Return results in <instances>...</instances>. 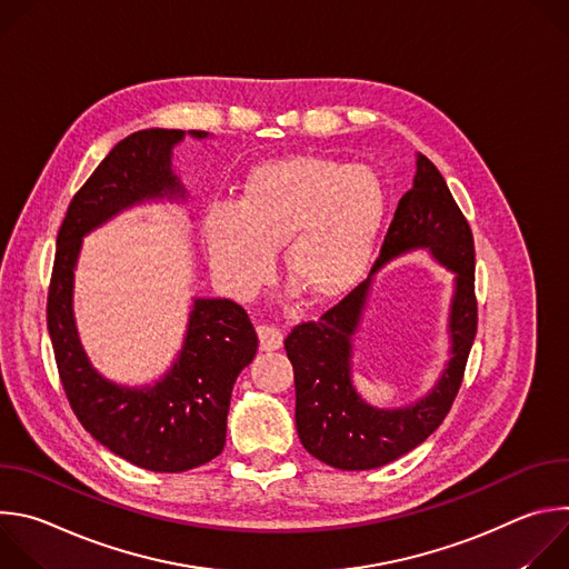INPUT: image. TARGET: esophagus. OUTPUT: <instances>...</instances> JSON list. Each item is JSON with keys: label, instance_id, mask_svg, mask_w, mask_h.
I'll return each mask as SVG.
<instances>
[{"label": "esophagus", "instance_id": "obj_1", "mask_svg": "<svg viewBox=\"0 0 569 569\" xmlns=\"http://www.w3.org/2000/svg\"><path fill=\"white\" fill-rule=\"evenodd\" d=\"M257 333H259L261 351H279L283 347V336L274 327H266L263 323V327L257 329Z\"/></svg>", "mask_w": 569, "mask_h": 569}]
</instances>
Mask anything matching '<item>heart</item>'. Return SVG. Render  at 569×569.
Instances as JSON below:
<instances>
[{"label":"heart","mask_w":569,"mask_h":569,"mask_svg":"<svg viewBox=\"0 0 569 569\" xmlns=\"http://www.w3.org/2000/svg\"><path fill=\"white\" fill-rule=\"evenodd\" d=\"M385 213V187L369 167L299 154L254 167L236 202L204 209L202 233L213 277L236 299L259 295L281 248L286 274L331 303L365 279Z\"/></svg>","instance_id":"1"}]
</instances>
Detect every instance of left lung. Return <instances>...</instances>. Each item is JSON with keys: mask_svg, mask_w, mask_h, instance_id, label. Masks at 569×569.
Instances as JSON below:
<instances>
[{"mask_svg": "<svg viewBox=\"0 0 569 569\" xmlns=\"http://www.w3.org/2000/svg\"><path fill=\"white\" fill-rule=\"evenodd\" d=\"M412 251H426L453 274L449 307V360L436 385L417 401L378 409L352 382L355 336L368 305L375 274ZM477 331L475 246L443 176L417 152L412 189L396 207L380 259L367 281L319 321L297 327L286 338L295 369V423L303 448L340 470L380 468L421 446L446 419L459 391Z\"/></svg>", "mask_w": 569, "mask_h": 569, "instance_id": "left-lung-1", "label": "left lung"}]
</instances>
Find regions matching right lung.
Instances as JSON below:
<instances>
[{
  "instance_id": "add662e5",
  "label": "right lung",
  "mask_w": 569,
  "mask_h": 569,
  "mask_svg": "<svg viewBox=\"0 0 569 569\" xmlns=\"http://www.w3.org/2000/svg\"><path fill=\"white\" fill-rule=\"evenodd\" d=\"M184 137L200 141L211 134L148 128L110 150L67 209L47 303L56 365L73 415L110 452L152 472H184L222 452L231 389L257 356V331L236 301L191 297L171 367L152 382L121 385L92 365L80 342L73 281L88 233L137 207L189 200L173 171V150Z\"/></svg>"
}]
</instances>
